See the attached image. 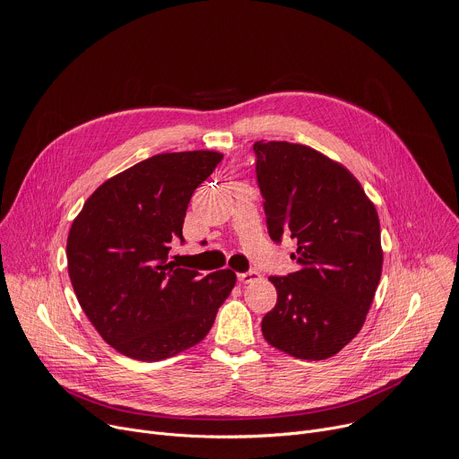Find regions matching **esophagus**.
I'll use <instances>...</instances> for the list:
<instances>
[{
	"mask_svg": "<svg viewBox=\"0 0 459 459\" xmlns=\"http://www.w3.org/2000/svg\"><path fill=\"white\" fill-rule=\"evenodd\" d=\"M260 278V273L258 271H247V273H238V280L241 283H251V281H256Z\"/></svg>",
	"mask_w": 459,
	"mask_h": 459,
	"instance_id": "obj_1",
	"label": "esophagus"
}]
</instances>
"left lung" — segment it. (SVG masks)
Instances as JSON below:
<instances>
[{
	"mask_svg": "<svg viewBox=\"0 0 459 459\" xmlns=\"http://www.w3.org/2000/svg\"><path fill=\"white\" fill-rule=\"evenodd\" d=\"M253 150L269 236L297 239L299 264L269 278L278 299L262 333L297 359L333 357L360 331L381 280L377 211L348 169L309 146L258 141Z\"/></svg>",
	"mask_w": 459,
	"mask_h": 459,
	"instance_id": "left-lung-1",
	"label": "left lung"
}]
</instances>
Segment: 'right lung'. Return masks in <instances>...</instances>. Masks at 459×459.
<instances>
[{
  "label": "right lung",
  "mask_w": 459,
  "mask_h": 459,
  "mask_svg": "<svg viewBox=\"0 0 459 459\" xmlns=\"http://www.w3.org/2000/svg\"><path fill=\"white\" fill-rule=\"evenodd\" d=\"M221 153H159L102 183L67 236V271L90 322L118 353L143 362L174 357L211 331L236 283L169 260L194 190Z\"/></svg>",
  "instance_id": "add662e5"
}]
</instances>
